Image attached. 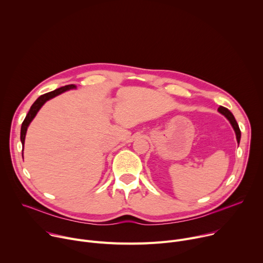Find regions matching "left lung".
Segmentation results:
<instances>
[{
	"label": "left lung",
	"mask_w": 263,
	"mask_h": 263,
	"mask_svg": "<svg viewBox=\"0 0 263 263\" xmlns=\"http://www.w3.org/2000/svg\"><path fill=\"white\" fill-rule=\"evenodd\" d=\"M217 111L219 112L220 115H222L224 118H226V119L230 122V124H231V126H232V128H233V130H234V132H235L236 140H237V142H238V144H239L241 133H240V130H239L238 124H237V122L235 121L234 116L231 114V111H230L229 109L224 108V107H222V106H219V107H218V109H217Z\"/></svg>",
	"instance_id": "obj_1"
}]
</instances>
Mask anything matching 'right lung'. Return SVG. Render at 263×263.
<instances>
[{
    "mask_svg": "<svg viewBox=\"0 0 263 263\" xmlns=\"http://www.w3.org/2000/svg\"><path fill=\"white\" fill-rule=\"evenodd\" d=\"M74 88H76V86H74L73 84H69V85L62 86V87L57 88V89H55V90H53V91H51V92H48V93H45V95L41 96L39 99H37V100L33 103V105L31 106V108H30V110H29V112H28V115L26 116V118H25V120H24V122H23V124H22V128H21V141H22L23 146H24V144H25V138H26L27 129H28L30 123H31V122L33 121V119L35 118V116L37 115V112H39L40 109L44 106V104H45L47 101H49V100H51V99L57 97L58 95H60V93L66 91V90L74 89Z\"/></svg>",
    "mask_w": 263,
    "mask_h": 263,
    "instance_id": "obj_1",
    "label": "right lung"
}]
</instances>
